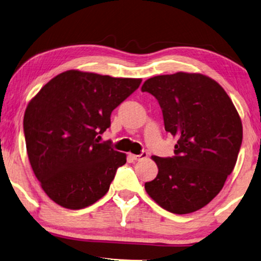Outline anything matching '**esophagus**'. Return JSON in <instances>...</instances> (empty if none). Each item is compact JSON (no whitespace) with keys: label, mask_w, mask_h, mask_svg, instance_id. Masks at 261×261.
<instances>
[{"label":"esophagus","mask_w":261,"mask_h":261,"mask_svg":"<svg viewBox=\"0 0 261 261\" xmlns=\"http://www.w3.org/2000/svg\"><path fill=\"white\" fill-rule=\"evenodd\" d=\"M129 156L133 160H135V161H140V160H144V159H147L148 158V153L147 151H142L141 154L140 155H134V154H129Z\"/></svg>","instance_id":"34e87169"}]
</instances>
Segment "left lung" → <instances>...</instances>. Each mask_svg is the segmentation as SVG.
<instances>
[{"label":"left lung","mask_w":261,"mask_h":261,"mask_svg":"<svg viewBox=\"0 0 261 261\" xmlns=\"http://www.w3.org/2000/svg\"><path fill=\"white\" fill-rule=\"evenodd\" d=\"M141 91L158 99L164 128L177 138L175 156H151L159 174L144 189L172 214L202 209L223 189L237 162L243 125L233 102L217 82L200 73L156 75Z\"/></svg>","instance_id":"obj_1"}]
</instances>
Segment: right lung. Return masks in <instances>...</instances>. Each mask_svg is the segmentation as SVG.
<instances>
[{"mask_svg": "<svg viewBox=\"0 0 261 261\" xmlns=\"http://www.w3.org/2000/svg\"><path fill=\"white\" fill-rule=\"evenodd\" d=\"M141 82L69 70L28 103L23 120L28 158L42 189L58 205L84 209L106 195L126 154L99 143L98 135Z\"/></svg>", "mask_w": 261, "mask_h": 261, "instance_id": "obj_1", "label": "right lung"}]
</instances>
